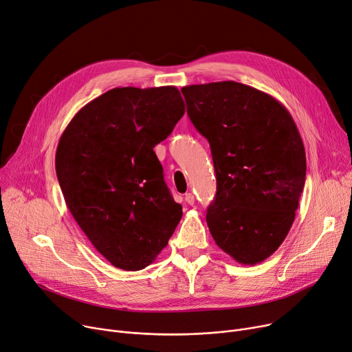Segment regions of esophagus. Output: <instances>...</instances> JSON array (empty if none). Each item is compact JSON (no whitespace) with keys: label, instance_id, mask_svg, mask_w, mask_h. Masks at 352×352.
Returning a JSON list of instances; mask_svg holds the SVG:
<instances>
[{"label":"esophagus","instance_id":"1","mask_svg":"<svg viewBox=\"0 0 352 352\" xmlns=\"http://www.w3.org/2000/svg\"><path fill=\"white\" fill-rule=\"evenodd\" d=\"M186 202L188 206H194V202H195V198H194V195L191 194V192H188V194H186Z\"/></svg>","mask_w":352,"mask_h":352}]
</instances>
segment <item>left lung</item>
Here are the masks:
<instances>
[{"mask_svg":"<svg viewBox=\"0 0 352 352\" xmlns=\"http://www.w3.org/2000/svg\"><path fill=\"white\" fill-rule=\"evenodd\" d=\"M187 113L211 146L217 194L207 210L215 244L244 265L285 239L305 184V150L288 109L250 85L182 87Z\"/></svg>","mask_w":352,"mask_h":352,"instance_id":"obj_1","label":"left lung"}]
</instances>
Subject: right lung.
<instances>
[{
    "label": "right lung",
    "mask_w": 352,
    "mask_h": 352,
    "mask_svg": "<svg viewBox=\"0 0 352 352\" xmlns=\"http://www.w3.org/2000/svg\"><path fill=\"white\" fill-rule=\"evenodd\" d=\"M184 113L175 87L114 88L82 107L60 138L55 171L67 207L117 268L150 265L182 217L154 146Z\"/></svg>",
    "instance_id": "obj_1"
}]
</instances>
